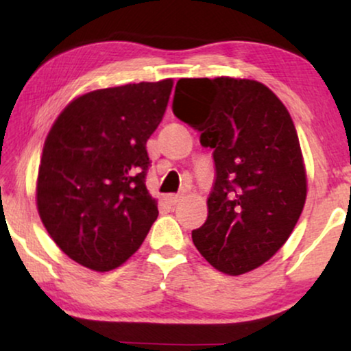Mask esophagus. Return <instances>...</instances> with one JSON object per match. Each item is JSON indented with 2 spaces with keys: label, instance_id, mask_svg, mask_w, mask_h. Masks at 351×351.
<instances>
[{
  "label": "esophagus",
  "instance_id": "esophagus-1",
  "mask_svg": "<svg viewBox=\"0 0 351 351\" xmlns=\"http://www.w3.org/2000/svg\"><path fill=\"white\" fill-rule=\"evenodd\" d=\"M166 199H167V203L174 206V204H177V203H179V201L182 199V196H180V195H169Z\"/></svg>",
  "mask_w": 351,
  "mask_h": 351
}]
</instances>
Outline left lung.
<instances>
[{"label":"left lung","instance_id":"1","mask_svg":"<svg viewBox=\"0 0 351 351\" xmlns=\"http://www.w3.org/2000/svg\"><path fill=\"white\" fill-rule=\"evenodd\" d=\"M172 112L213 148L208 219L191 239L219 271L261 267L287 241L306 196L294 123L267 86L251 80L182 78Z\"/></svg>","mask_w":351,"mask_h":351}]
</instances>
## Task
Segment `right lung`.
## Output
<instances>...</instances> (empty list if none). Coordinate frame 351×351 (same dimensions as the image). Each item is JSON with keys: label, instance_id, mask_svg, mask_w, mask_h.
<instances>
[{"label": "right lung", "instance_id": "1", "mask_svg": "<svg viewBox=\"0 0 351 351\" xmlns=\"http://www.w3.org/2000/svg\"><path fill=\"white\" fill-rule=\"evenodd\" d=\"M172 80L99 89L75 99L51 128L38 171V213L80 265L126 262L158 217L145 179L147 141L166 112Z\"/></svg>", "mask_w": 351, "mask_h": 351}]
</instances>
